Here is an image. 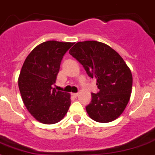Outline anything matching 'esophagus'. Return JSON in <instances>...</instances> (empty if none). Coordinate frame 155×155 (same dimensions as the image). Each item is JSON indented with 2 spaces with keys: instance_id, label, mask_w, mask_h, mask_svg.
<instances>
[{
  "instance_id": "obj_1",
  "label": "esophagus",
  "mask_w": 155,
  "mask_h": 155,
  "mask_svg": "<svg viewBox=\"0 0 155 155\" xmlns=\"http://www.w3.org/2000/svg\"><path fill=\"white\" fill-rule=\"evenodd\" d=\"M71 95H72V96H73L74 98H76L78 96V93H72Z\"/></svg>"
}]
</instances>
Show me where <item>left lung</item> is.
I'll list each match as a JSON object with an SVG mask.
<instances>
[{
  "mask_svg": "<svg viewBox=\"0 0 155 155\" xmlns=\"http://www.w3.org/2000/svg\"><path fill=\"white\" fill-rule=\"evenodd\" d=\"M84 67L88 76L96 79L97 93L86 106L89 117L98 122L116 119L130 99L132 75L123 59L105 43L94 40L76 43L69 50Z\"/></svg>",
  "mask_w": 155,
  "mask_h": 155,
  "instance_id": "left-lung-1",
  "label": "left lung"
}]
</instances>
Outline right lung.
Here are the masks:
<instances>
[{"instance_id":"right-lung-1","label":"right lung","mask_w":155,"mask_h":155,"mask_svg":"<svg viewBox=\"0 0 155 155\" xmlns=\"http://www.w3.org/2000/svg\"><path fill=\"white\" fill-rule=\"evenodd\" d=\"M73 44L44 42L30 52L23 64L18 78L21 97L29 112L41 123H57L70 106V95L56 91L52 86L63 56Z\"/></svg>"}]
</instances>
